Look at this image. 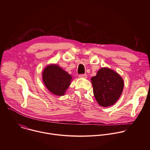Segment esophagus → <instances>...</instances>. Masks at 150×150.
<instances>
[{
  "label": "esophagus",
  "instance_id": "obj_1",
  "mask_svg": "<svg viewBox=\"0 0 150 150\" xmlns=\"http://www.w3.org/2000/svg\"><path fill=\"white\" fill-rule=\"evenodd\" d=\"M79 77L80 78H84V79H86L87 77V76L86 74H80L79 75Z\"/></svg>",
  "mask_w": 150,
  "mask_h": 150
}]
</instances>
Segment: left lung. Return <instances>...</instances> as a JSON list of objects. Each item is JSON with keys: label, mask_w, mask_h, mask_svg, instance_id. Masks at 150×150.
Returning a JSON list of instances; mask_svg holds the SVG:
<instances>
[{"label": "left lung", "mask_w": 150, "mask_h": 150, "mask_svg": "<svg viewBox=\"0 0 150 150\" xmlns=\"http://www.w3.org/2000/svg\"><path fill=\"white\" fill-rule=\"evenodd\" d=\"M93 93L100 106L108 107L113 105L121 96L124 83L117 73L108 68H102L91 78Z\"/></svg>", "instance_id": "left-lung-1"}]
</instances>
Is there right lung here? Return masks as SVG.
Wrapping results in <instances>:
<instances>
[{
	"label": "right lung",
	"mask_w": 150,
	"mask_h": 150,
	"mask_svg": "<svg viewBox=\"0 0 150 150\" xmlns=\"http://www.w3.org/2000/svg\"><path fill=\"white\" fill-rule=\"evenodd\" d=\"M43 81L52 94L62 96L70 84L71 76L56 64L50 65L44 70Z\"/></svg>",
	"instance_id": "1"
}]
</instances>
